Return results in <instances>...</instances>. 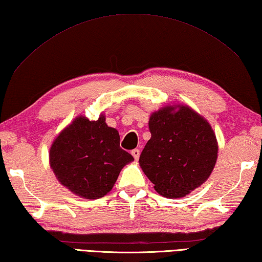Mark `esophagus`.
<instances>
[{"label":"esophagus","instance_id":"obj_1","mask_svg":"<svg viewBox=\"0 0 262 262\" xmlns=\"http://www.w3.org/2000/svg\"><path fill=\"white\" fill-rule=\"evenodd\" d=\"M131 154H132L133 157H135L136 161L139 160V156H140V150H139V149H137V148H136V149H133V150L131 151Z\"/></svg>","mask_w":262,"mask_h":262}]
</instances>
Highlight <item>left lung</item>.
Wrapping results in <instances>:
<instances>
[{
    "mask_svg": "<svg viewBox=\"0 0 262 262\" xmlns=\"http://www.w3.org/2000/svg\"><path fill=\"white\" fill-rule=\"evenodd\" d=\"M148 125L151 137L139 164L160 195L184 197L208 180L218 142L204 117L188 106H165L152 113Z\"/></svg>",
    "mask_w": 262,
    "mask_h": 262,
    "instance_id": "8db88e82",
    "label": "left lung"
}]
</instances>
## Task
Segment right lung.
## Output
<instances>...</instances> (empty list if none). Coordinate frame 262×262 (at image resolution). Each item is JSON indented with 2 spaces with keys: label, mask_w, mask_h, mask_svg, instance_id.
I'll list each match as a JSON object with an SVG mask.
<instances>
[{
  "label": "right lung",
  "mask_w": 262,
  "mask_h": 262,
  "mask_svg": "<svg viewBox=\"0 0 262 262\" xmlns=\"http://www.w3.org/2000/svg\"><path fill=\"white\" fill-rule=\"evenodd\" d=\"M105 116L89 121L78 116L54 139L50 166L58 181L83 199L96 200L110 192L123 166L133 161L120 147V135Z\"/></svg>",
  "instance_id": "add662e5"
}]
</instances>
